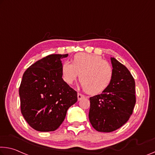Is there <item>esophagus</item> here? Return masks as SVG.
<instances>
[{
    "instance_id": "esophagus-1",
    "label": "esophagus",
    "mask_w": 155,
    "mask_h": 155,
    "mask_svg": "<svg viewBox=\"0 0 155 155\" xmlns=\"http://www.w3.org/2000/svg\"><path fill=\"white\" fill-rule=\"evenodd\" d=\"M77 98H78V101H81L83 99H84V98H85V95L81 94V93H78Z\"/></svg>"
}]
</instances>
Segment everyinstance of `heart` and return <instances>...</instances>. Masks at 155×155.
I'll return each instance as SVG.
<instances>
[{
	"instance_id": "obj_1",
	"label": "heart",
	"mask_w": 155,
	"mask_h": 155,
	"mask_svg": "<svg viewBox=\"0 0 155 155\" xmlns=\"http://www.w3.org/2000/svg\"><path fill=\"white\" fill-rule=\"evenodd\" d=\"M62 77L68 84L79 76L83 89L88 94H97L104 92L111 84L114 70L112 65L100 56L87 53L77 54L72 63L65 62L61 68Z\"/></svg>"
}]
</instances>
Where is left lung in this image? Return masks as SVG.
<instances>
[{
	"mask_svg": "<svg viewBox=\"0 0 155 155\" xmlns=\"http://www.w3.org/2000/svg\"><path fill=\"white\" fill-rule=\"evenodd\" d=\"M114 75L110 86L101 94L90 97L89 119L99 132L116 130L128 121L133 112L135 81L126 66L111 58Z\"/></svg>",
	"mask_w": 155,
	"mask_h": 155,
	"instance_id": "obj_1",
	"label": "left lung"
}]
</instances>
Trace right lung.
<instances>
[{"mask_svg":"<svg viewBox=\"0 0 155 155\" xmlns=\"http://www.w3.org/2000/svg\"><path fill=\"white\" fill-rule=\"evenodd\" d=\"M68 56H47L23 74L19 87L21 110L36 130H56L64 121L69 107L77 101V92L62 78L61 59Z\"/></svg>","mask_w":155,"mask_h":155,"instance_id":"right-lung-1","label":"right lung"}]
</instances>
